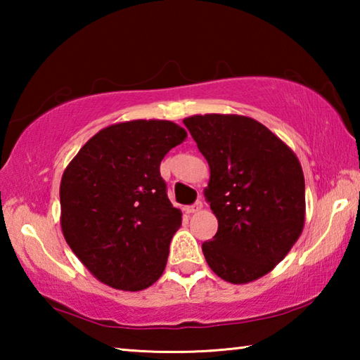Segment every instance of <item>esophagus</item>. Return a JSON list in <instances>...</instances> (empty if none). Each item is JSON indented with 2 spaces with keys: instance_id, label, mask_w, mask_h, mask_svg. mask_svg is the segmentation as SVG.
I'll use <instances>...</instances> for the list:
<instances>
[{
  "instance_id": "obj_1",
  "label": "esophagus",
  "mask_w": 360,
  "mask_h": 360,
  "mask_svg": "<svg viewBox=\"0 0 360 360\" xmlns=\"http://www.w3.org/2000/svg\"><path fill=\"white\" fill-rule=\"evenodd\" d=\"M203 208V203L202 202H200V200H198V202H195L193 205H191V206H187V208H186V211L188 212V214H193V212H198L200 210H202Z\"/></svg>"
}]
</instances>
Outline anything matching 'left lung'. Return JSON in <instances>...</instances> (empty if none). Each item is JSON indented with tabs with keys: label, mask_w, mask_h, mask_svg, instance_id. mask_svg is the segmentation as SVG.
<instances>
[{
	"label": "left lung",
	"mask_w": 360,
	"mask_h": 360,
	"mask_svg": "<svg viewBox=\"0 0 360 360\" xmlns=\"http://www.w3.org/2000/svg\"><path fill=\"white\" fill-rule=\"evenodd\" d=\"M184 125L211 172L205 197L219 227L202 245L205 259L225 281H254L288 255L303 230L300 162L265 125L245 115H192Z\"/></svg>",
	"instance_id": "1"
}]
</instances>
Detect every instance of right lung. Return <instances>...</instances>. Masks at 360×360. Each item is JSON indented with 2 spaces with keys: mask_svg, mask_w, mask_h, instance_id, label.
<instances>
[{
  "mask_svg": "<svg viewBox=\"0 0 360 360\" xmlns=\"http://www.w3.org/2000/svg\"><path fill=\"white\" fill-rule=\"evenodd\" d=\"M187 133L169 120H131L90 138L60 184L62 230L79 260L101 283L143 290L165 270L181 227L160 162Z\"/></svg>",
  "mask_w": 360,
  "mask_h": 360,
  "instance_id": "right-lung-1",
  "label": "right lung"
}]
</instances>
